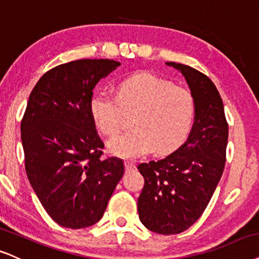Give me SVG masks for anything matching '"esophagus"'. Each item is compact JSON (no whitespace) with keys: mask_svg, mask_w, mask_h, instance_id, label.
I'll return each mask as SVG.
<instances>
[{"mask_svg":"<svg viewBox=\"0 0 259 259\" xmlns=\"http://www.w3.org/2000/svg\"><path fill=\"white\" fill-rule=\"evenodd\" d=\"M124 165H125V169H126V170H133V169H135V163H134V161L126 160L125 163H124Z\"/></svg>","mask_w":259,"mask_h":259,"instance_id":"obj_1","label":"esophagus"}]
</instances>
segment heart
<instances>
[{
  "mask_svg": "<svg viewBox=\"0 0 259 259\" xmlns=\"http://www.w3.org/2000/svg\"><path fill=\"white\" fill-rule=\"evenodd\" d=\"M89 110L96 127L107 136L117 135L125 114L135 113L132 132L108 142L111 153L133 159L177 147L191 132L195 102L188 90L152 74H136L118 85L117 96L94 93Z\"/></svg>",
  "mask_w": 259,
  "mask_h": 259,
  "instance_id": "1",
  "label": "heart"
}]
</instances>
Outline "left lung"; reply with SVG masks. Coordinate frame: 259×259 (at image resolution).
I'll return each mask as SVG.
<instances>
[{
    "label": "left lung",
    "mask_w": 259,
    "mask_h": 259,
    "mask_svg": "<svg viewBox=\"0 0 259 259\" xmlns=\"http://www.w3.org/2000/svg\"><path fill=\"white\" fill-rule=\"evenodd\" d=\"M165 64L185 76L195 102L194 124L176 151L138 166L145 179L138 211L146 228L170 235L197 222L212 198L226 164L228 123L212 80L187 65Z\"/></svg>",
    "instance_id": "obj_1"
}]
</instances>
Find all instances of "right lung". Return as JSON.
<instances>
[{
	"label": "right lung",
	"instance_id": "1",
	"mask_svg": "<svg viewBox=\"0 0 259 259\" xmlns=\"http://www.w3.org/2000/svg\"><path fill=\"white\" fill-rule=\"evenodd\" d=\"M119 65L108 59L59 65L40 77L27 101L20 126L27 179L47 213L65 228L99 222L124 175L123 160L102 158L89 110L96 84Z\"/></svg>",
	"mask_w": 259,
	"mask_h": 259
}]
</instances>
